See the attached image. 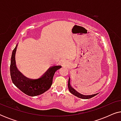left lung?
<instances>
[{
  "mask_svg": "<svg viewBox=\"0 0 121 121\" xmlns=\"http://www.w3.org/2000/svg\"><path fill=\"white\" fill-rule=\"evenodd\" d=\"M68 86L69 90V91L70 92V93L73 94L74 95L76 96L79 97V98L83 99H90L92 97L95 96H96L97 94H94V95H82V94L79 93V92H78L77 91L74 90V89L73 88L72 86H71V85L70 84V78L69 79Z\"/></svg>",
  "mask_w": 121,
  "mask_h": 121,
  "instance_id": "obj_1",
  "label": "left lung"
}]
</instances>
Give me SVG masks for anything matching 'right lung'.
Instances as JSON below:
<instances>
[{"instance_id":"1","label":"right lung","mask_w":121,"mask_h":121,"mask_svg":"<svg viewBox=\"0 0 121 121\" xmlns=\"http://www.w3.org/2000/svg\"><path fill=\"white\" fill-rule=\"evenodd\" d=\"M17 44L13 49L10 67V76L13 84L21 91L30 96L41 95L50 88L54 73L62 66L56 65L49 68L41 78L36 79H28L18 70L15 63V53Z\"/></svg>"}]
</instances>
